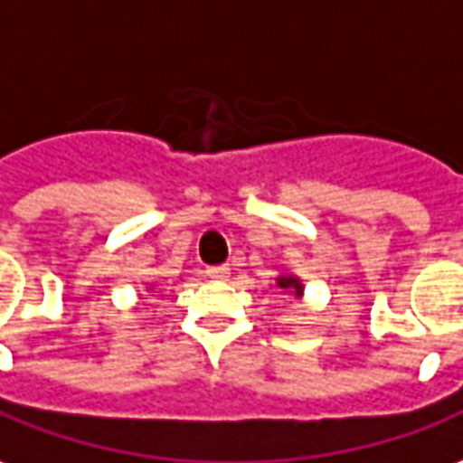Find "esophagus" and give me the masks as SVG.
Returning a JSON list of instances; mask_svg holds the SVG:
<instances>
[{"instance_id":"esophagus-1","label":"esophagus","mask_w":463,"mask_h":463,"mask_svg":"<svg viewBox=\"0 0 463 463\" xmlns=\"http://www.w3.org/2000/svg\"><path fill=\"white\" fill-rule=\"evenodd\" d=\"M206 277L209 279H226L229 277V267L226 264H216V267H206Z\"/></svg>"}]
</instances>
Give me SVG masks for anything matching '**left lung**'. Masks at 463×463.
Wrapping results in <instances>:
<instances>
[{
	"instance_id": "left-lung-1",
	"label": "left lung",
	"mask_w": 463,
	"mask_h": 463,
	"mask_svg": "<svg viewBox=\"0 0 463 463\" xmlns=\"http://www.w3.org/2000/svg\"><path fill=\"white\" fill-rule=\"evenodd\" d=\"M279 287H282V289L292 287V289H295V295H302V285H299L298 279H292V277H289V279H287V277H282V279H279Z\"/></svg>"
}]
</instances>
